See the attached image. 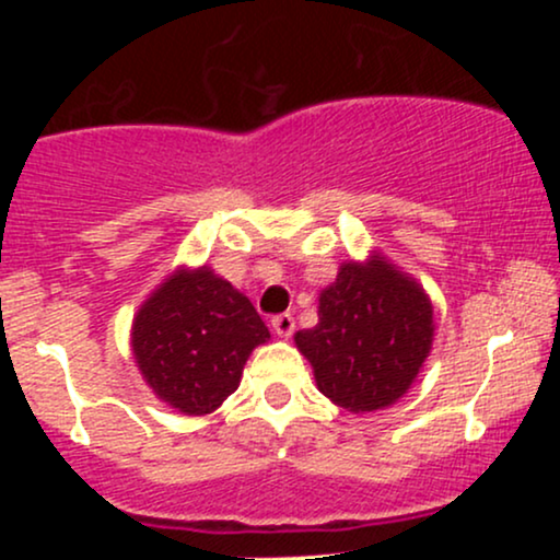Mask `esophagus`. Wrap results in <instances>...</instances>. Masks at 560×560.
<instances>
[{
  "label": "esophagus",
  "instance_id": "34e87169",
  "mask_svg": "<svg viewBox=\"0 0 560 560\" xmlns=\"http://www.w3.org/2000/svg\"><path fill=\"white\" fill-rule=\"evenodd\" d=\"M271 326H273V331L279 334V337H292V331H294L292 313H279V316H273Z\"/></svg>",
  "mask_w": 560,
  "mask_h": 560
}]
</instances>
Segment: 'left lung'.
I'll return each mask as SVG.
<instances>
[{
    "label": "left lung",
    "mask_w": 560,
    "mask_h": 560,
    "mask_svg": "<svg viewBox=\"0 0 560 560\" xmlns=\"http://www.w3.org/2000/svg\"><path fill=\"white\" fill-rule=\"evenodd\" d=\"M427 292L382 255L342 262L318 298V324L294 334L318 389L352 413L389 408L419 376L434 339Z\"/></svg>",
    "instance_id": "obj_1"
}]
</instances>
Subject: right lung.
<instances>
[{"label":"right lung","instance_id":"add662e5","mask_svg":"<svg viewBox=\"0 0 560 560\" xmlns=\"http://www.w3.org/2000/svg\"><path fill=\"white\" fill-rule=\"evenodd\" d=\"M268 337L253 302L202 266L168 276L144 300L131 350L160 400L184 416H205L240 387L249 352Z\"/></svg>","mask_w":560,"mask_h":560}]
</instances>
